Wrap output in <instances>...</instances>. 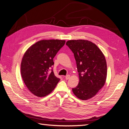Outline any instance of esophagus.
Returning a JSON list of instances; mask_svg holds the SVG:
<instances>
[{
  "instance_id": "obj_1",
  "label": "esophagus",
  "mask_w": 129,
  "mask_h": 129,
  "mask_svg": "<svg viewBox=\"0 0 129 129\" xmlns=\"http://www.w3.org/2000/svg\"><path fill=\"white\" fill-rule=\"evenodd\" d=\"M70 75H67L65 77V79L66 80H68V79H70Z\"/></svg>"
}]
</instances>
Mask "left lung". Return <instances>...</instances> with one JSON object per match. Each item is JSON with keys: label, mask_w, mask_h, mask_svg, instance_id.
Here are the masks:
<instances>
[{"label": "left lung", "mask_w": 129, "mask_h": 129, "mask_svg": "<svg viewBox=\"0 0 129 129\" xmlns=\"http://www.w3.org/2000/svg\"><path fill=\"white\" fill-rule=\"evenodd\" d=\"M74 54L79 82L72 89L81 100L92 98L106 82L107 64L104 55L96 45L87 40H72L66 43Z\"/></svg>", "instance_id": "1"}]
</instances>
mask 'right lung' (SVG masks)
<instances>
[{
  "mask_svg": "<svg viewBox=\"0 0 129 129\" xmlns=\"http://www.w3.org/2000/svg\"><path fill=\"white\" fill-rule=\"evenodd\" d=\"M65 43V40H42L30 47L24 54L21 64V73L29 91L37 97L50 93L60 79L53 71V58Z\"/></svg>",
  "mask_w": 129,
  "mask_h": 129,
  "instance_id": "add662e5",
  "label": "right lung"
}]
</instances>
